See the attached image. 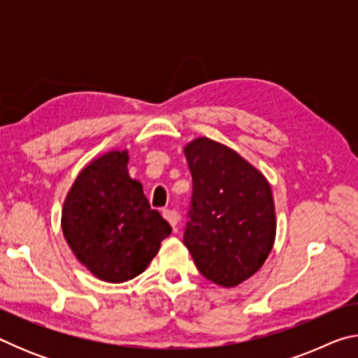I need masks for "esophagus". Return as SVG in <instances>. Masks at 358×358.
I'll return each mask as SVG.
<instances>
[{
  "instance_id": "34e87169",
  "label": "esophagus",
  "mask_w": 358,
  "mask_h": 358,
  "mask_svg": "<svg viewBox=\"0 0 358 358\" xmlns=\"http://www.w3.org/2000/svg\"><path fill=\"white\" fill-rule=\"evenodd\" d=\"M162 216L166 217V220L169 221V224H171L172 229L177 232V224H178V213L175 210H162Z\"/></svg>"
}]
</instances>
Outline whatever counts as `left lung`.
Returning a JSON list of instances; mask_svg holds the SVG:
<instances>
[{"instance_id":"obj_1","label":"left lung","mask_w":358,"mask_h":358,"mask_svg":"<svg viewBox=\"0 0 358 358\" xmlns=\"http://www.w3.org/2000/svg\"><path fill=\"white\" fill-rule=\"evenodd\" d=\"M183 151L192 175L183 243L207 280L235 287L256 275L273 250L270 183L237 151L208 137L194 138Z\"/></svg>"}]
</instances>
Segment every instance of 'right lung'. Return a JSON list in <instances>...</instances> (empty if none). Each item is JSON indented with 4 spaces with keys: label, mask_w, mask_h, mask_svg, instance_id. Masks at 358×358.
<instances>
[{
    "label": "right lung",
    "mask_w": 358,
    "mask_h": 358,
    "mask_svg": "<svg viewBox=\"0 0 358 358\" xmlns=\"http://www.w3.org/2000/svg\"><path fill=\"white\" fill-rule=\"evenodd\" d=\"M129 151L110 150L78 172L66 194V243L90 273L124 282L147 270L172 227L151 210L142 183L128 172Z\"/></svg>",
    "instance_id": "right-lung-1"
}]
</instances>
